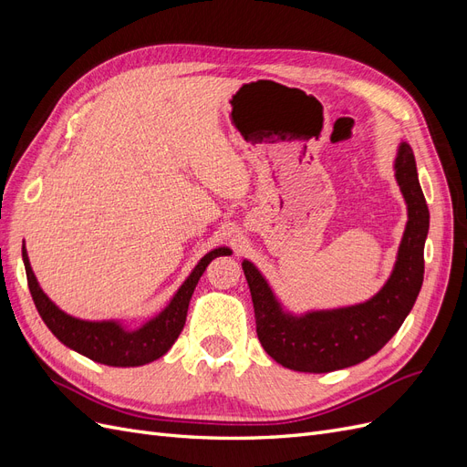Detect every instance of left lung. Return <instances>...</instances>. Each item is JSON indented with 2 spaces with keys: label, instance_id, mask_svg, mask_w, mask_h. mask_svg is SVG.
<instances>
[{
  "label": "left lung",
  "instance_id": "8db88e82",
  "mask_svg": "<svg viewBox=\"0 0 467 467\" xmlns=\"http://www.w3.org/2000/svg\"><path fill=\"white\" fill-rule=\"evenodd\" d=\"M395 179L405 196L409 222L393 273L372 300L294 317L282 312L257 268L244 261L257 337L268 357L285 368L323 374L355 366L376 355L411 312L425 275L429 206L419 185L413 150L405 142L395 158Z\"/></svg>",
  "mask_w": 467,
  "mask_h": 467
}]
</instances>
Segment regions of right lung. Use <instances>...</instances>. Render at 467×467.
<instances>
[{
    "label": "right lung",
    "instance_id": "add662e5",
    "mask_svg": "<svg viewBox=\"0 0 467 467\" xmlns=\"http://www.w3.org/2000/svg\"><path fill=\"white\" fill-rule=\"evenodd\" d=\"M230 249L220 247L204 255L201 263L194 266L191 276L182 282V286L173 296L171 304L158 317H153L144 327L136 331H126L115 321H83L64 314L40 290L29 257H26L25 245L23 263L33 302L42 321L47 323V327L58 341H62L69 348H74L79 355L107 366H142L158 360L173 347L182 327H185L191 296L196 285H199V278L206 271L208 263L220 255H230Z\"/></svg>",
    "mask_w": 467,
    "mask_h": 467
}]
</instances>
